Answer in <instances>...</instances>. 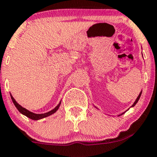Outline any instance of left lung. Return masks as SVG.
<instances>
[{
	"mask_svg": "<svg viewBox=\"0 0 157 157\" xmlns=\"http://www.w3.org/2000/svg\"><path fill=\"white\" fill-rule=\"evenodd\" d=\"M141 93H142V91H140V94H139V95H138V98H137V99H136V100H135V103H133V104H132V106H131V107H133V106H135V105H136V103H138V101H139V99H140V95H141ZM96 108H97V107H96ZM127 110H128V109H127ZM127 110H126V111H127ZM126 111H125V112H126ZM124 113H122V114L119 115V116H121V115H122V114H124Z\"/></svg>",
	"mask_w": 157,
	"mask_h": 157,
	"instance_id": "obj_1",
	"label": "left lung"
}]
</instances>
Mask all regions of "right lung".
<instances>
[{
  "mask_svg": "<svg viewBox=\"0 0 157 157\" xmlns=\"http://www.w3.org/2000/svg\"><path fill=\"white\" fill-rule=\"evenodd\" d=\"M10 97H11V99H12L13 102V103H14V105H15V106L17 107V109L19 111V113H21L22 114L25 115V116H27V117L29 118V119H33V120H38V119H43V118L48 117V116L54 114V113H56V111H57V109H59V106H60V103H61V102H59V104H58L57 106L54 108V109H53L52 110L49 111V112L45 113L36 114V113H32V112H30L29 110L26 109L25 108L22 107L21 105H19V103L15 101V99L13 98V97L11 94H10Z\"/></svg>",
  "mask_w": 157,
  "mask_h": 157,
  "instance_id": "1",
  "label": "right lung"
}]
</instances>
